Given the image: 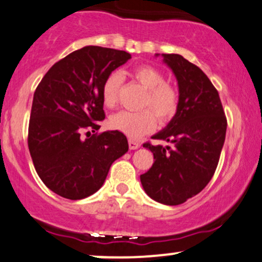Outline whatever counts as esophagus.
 I'll use <instances>...</instances> for the list:
<instances>
[{
    "instance_id": "obj_1",
    "label": "esophagus",
    "mask_w": 262,
    "mask_h": 262,
    "mask_svg": "<svg viewBox=\"0 0 262 262\" xmlns=\"http://www.w3.org/2000/svg\"><path fill=\"white\" fill-rule=\"evenodd\" d=\"M128 144H129V149H132V150H134V149H138L140 146V143L137 142V140H133V139H129Z\"/></svg>"
}]
</instances>
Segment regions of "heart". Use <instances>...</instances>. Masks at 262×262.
<instances>
[{"mask_svg": "<svg viewBox=\"0 0 262 262\" xmlns=\"http://www.w3.org/2000/svg\"><path fill=\"white\" fill-rule=\"evenodd\" d=\"M130 74L146 89L142 107L151 108L160 122H165L175 116L179 102L178 94L171 85L164 83L165 79L159 71L151 66L143 64L133 68ZM122 80L123 77L119 72H113L105 78L102 85V99L104 105L113 107L116 104ZM151 111L150 109L139 112L120 111L111 118V126L122 132L130 139H137L154 129L155 117L154 111Z\"/></svg>", "mask_w": 262, "mask_h": 262, "instance_id": "obj_1", "label": "heart"}]
</instances>
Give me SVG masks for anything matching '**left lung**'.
<instances>
[{"instance_id": "1", "label": "left lung", "mask_w": 262, "mask_h": 262, "mask_svg": "<svg viewBox=\"0 0 262 262\" xmlns=\"http://www.w3.org/2000/svg\"><path fill=\"white\" fill-rule=\"evenodd\" d=\"M162 56L177 77L179 102L173 119L151 137L171 146L143 144L153 153L155 162L140 175V182L153 200L179 205L199 194L211 180L228 122L219 93L208 76L180 54Z\"/></svg>"}]
</instances>
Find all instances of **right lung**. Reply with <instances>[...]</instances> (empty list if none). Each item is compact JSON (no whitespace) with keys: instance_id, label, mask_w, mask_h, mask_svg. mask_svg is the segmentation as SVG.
I'll return each mask as SVG.
<instances>
[{"instance_id":"right-lung-1","label":"right lung","mask_w":262,"mask_h":262,"mask_svg":"<svg viewBox=\"0 0 262 262\" xmlns=\"http://www.w3.org/2000/svg\"><path fill=\"white\" fill-rule=\"evenodd\" d=\"M130 58L125 51L87 46L54 63L36 88L28 149L45 185L66 199H84L99 190L114 160L128 151L122 132L89 136L105 118L103 83Z\"/></svg>"}]
</instances>
